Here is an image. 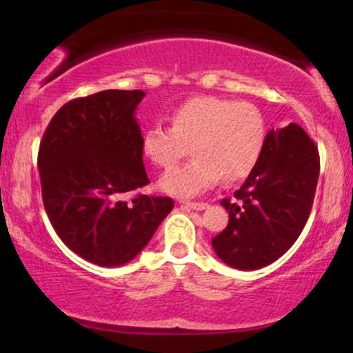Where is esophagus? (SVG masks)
Here are the masks:
<instances>
[{"instance_id": "obj_1", "label": "esophagus", "mask_w": 353, "mask_h": 353, "mask_svg": "<svg viewBox=\"0 0 353 353\" xmlns=\"http://www.w3.org/2000/svg\"><path fill=\"white\" fill-rule=\"evenodd\" d=\"M181 204L184 205L185 209H192V210H204L208 208L205 202H189V201H181Z\"/></svg>"}]
</instances>
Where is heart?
Returning a JSON list of instances; mask_svg holds the SVG:
<instances>
[{"instance_id":"b5f03b06","label":"heart","mask_w":353,"mask_h":353,"mask_svg":"<svg viewBox=\"0 0 353 353\" xmlns=\"http://www.w3.org/2000/svg\"><path fill=\"white\" fill-rule=\"evenodd\" d=\"M265 119L250 103L196 96L171 112V128L154 124L143 132L141 151L157 168H171L190 144L192 159L161 177L159 188L192 197L216 182L245 179L264 152Z\"/></svg>"}]
</instances>
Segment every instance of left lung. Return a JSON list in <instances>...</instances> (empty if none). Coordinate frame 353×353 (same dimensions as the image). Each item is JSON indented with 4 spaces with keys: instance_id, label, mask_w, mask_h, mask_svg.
I'll return each mask as SVG.
<instances>
[{
    "instance_id": "left-lung-1",
    "label": "left lung",
    "mask_w": 353,
    "mask_h": 353,
    "mask_svg": "<svg viewBox=\"0 0 353 353\" xmlns=\"http://www.w3.org/2000/svg\"><path fill=\"white\" fill-rule=\"evenodd\" d=\"M320 172L319 149L299 124L269 131L264 152L234 201L229 224L212 239L224 264L257 270L282 257L309 219Z\"/></svg>"
}]
</instances>
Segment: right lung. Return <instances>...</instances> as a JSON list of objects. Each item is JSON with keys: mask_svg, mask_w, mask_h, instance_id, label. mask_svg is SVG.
<instances>
[{"mask_svg": "<svg viewBox=\"0 0 353 353\" xmlns=\"http://www.w3.org/2000/svg\"><path fill=\"white\" fill-rule=\"evenodd\" d=\"M144 91L96 92L52 116L39 144L43 204L74 254L101 267L128 264L174 208L171 197L137 194L149 184L134 116Z\"/></svg>", "mask_w": 353, "mask_h": 353, "instance_id": "right-lung-1", "label": "right lung"}]
</instances>
